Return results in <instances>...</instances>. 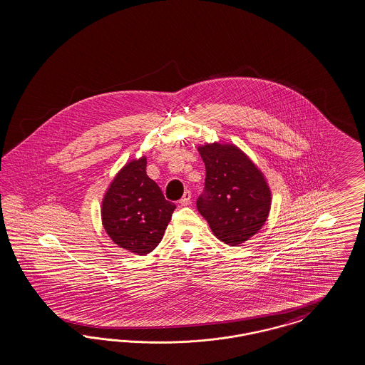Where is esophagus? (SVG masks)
<instances>
[{"instance_id": "esophagus-1", "label": "esophagus", "mask_w": 365, "mask_h": 365, "mask_svg": "<svg viewBox=\"0 0 365 365\" xmlns=\"http://www.w3.org/2000/svg\"><path fill=\"white\" fill-rule=\"evenodd\" d=\"M179 203H180L182 206H187V205H190V203H191V192H190V191H185L183 197L179 200Z\"/></svg>"}]
</instances>
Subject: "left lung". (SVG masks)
I'll use <instances>...</instances> for the list:
<instances>
[{"label":"left lung","instance_id":"1","mask_svg":"<svg viewBox=\"0 0 365 365\" xmlns=\"http://www.w3.org/2000/svg\"><path fill=\"white\" fill-rule=\"evenodd\" d=\"M198 153L206 167V192L197 200L198 211L220 241L240 246L269 217L272 191L265 175L235 144H202Z\"/></svg>","mask_w":365,"mask_h":365}]
</instances>
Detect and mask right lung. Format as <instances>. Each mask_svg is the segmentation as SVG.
Returning a JSON list of instances; mask_svg holds the SVG:
<instances>
[{"label": "right lung", "mask_w": 365, "mask_h": 365, "mask_svg": "<svg viewBox=\"0 0 365 365\" xmlns=\"http://www.w3.org/2000/svg\"><path fill=\"white\" fill-rule=\"evenodd\" d=\"M145 156L125 163L101 200L104 230L119 247L138 255L159 245L177 207L145 174Z\"/></svg>", "instance_id": "1"}]
</instances>
